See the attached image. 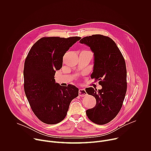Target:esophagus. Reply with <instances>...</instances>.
<instances>
[{
  "mask_svg": "<svg viewBox=\"0 0 151 151\" xmlns=\"http://www.w3.org/2000/svg\"><path fill=\"white\" fill-rule=\"evenodd\" d=\"M87 94V92H86L85 89H79V95L81 97H83L85 96Z\"/></svg>",
  "mask_w": 151,
  "mask_h": 151,
  "instance_id": "obj_1",
  "label": "esophagus"
}]
</instances>
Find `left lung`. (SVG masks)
Wrapping results in <instances>:
<instances>
[{
    "instance_id": "8db88e82",
    "label": "left lung",
    "mask_w": 151,
    "mask_h": 151,
    "mask_svg": "<svg viewBox=\"0 0 151 151\" xmlns=\"http://www.w3.org/2000/svg\"><path fill=\"white\" fill-rule=\"evenodd\" d=\"M88 46L94 53L92 79L99 81L102 88L85 89L94 96L96 104L86 111L88 118L95 124L103 125L111 121L121 109L127 91V70L125 60L115 42L101 35L86 36L79 41Z\"/></svg>"
}]
</instances>
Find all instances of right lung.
Masks as SVG:
<instances>
[{
    "label": "right lung",
    "instance_id": "add662e5",
    "mask_svg": "<svg viewBox=\"0 0 151 151\" xmlns=\"http://www.w3.org/2000/svg\"><path fill=\"white\" fill-rule=\"evenodd\" d=\"M44 37L32 46L24 67V89L35 115L42 122L55 124L65 118L71 101L79 90L71 84L63 87L55 83L56 70L63 66V57L81 39Z\"/></svg>",
    "mask_w": 151,
    "mask_h": 151
}]
</instances>
